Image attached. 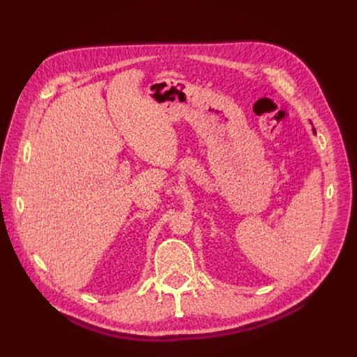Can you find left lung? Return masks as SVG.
I'll use <instances>...</instances> for the list:
<instances>
[{
  "label": "left lung",
  "mask_w": 357,
  "mask_h": 357,
  "mask_svg": "<svg viewBox=\"0 0 357 357\" xmlns=\"http://www.w3.org/2000/svg\"><path fill=\"white\" fill-rule=\"evenodd\" d=\"M314 132H316V129H314Z\"/></svg>",
  "instance_id": "1"
}]
</instances>
